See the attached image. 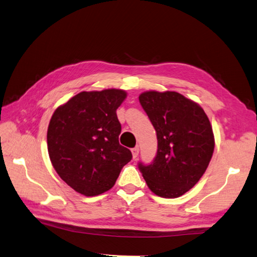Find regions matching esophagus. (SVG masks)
I'll list each match as a JSON object with an SVG mask.
<instances>
[{"label": "esophagus", "mask_w": 257, "mask_h": 257, "mask_svg": "<svg viewBox=\"0 0 257 257\" xmlns=\"http://www.w3.org/2000/svg\"><path fill=\"white\" fill-rule=\"evenodd\" d=\"M132 152H133V157L136 159L139 155V147H135V148L132 149Z\"/></svg>", "instance_id": "esophagus-1"}]
</instances>
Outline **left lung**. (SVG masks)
Segmentation results:
<instances>
[{
    "label": "left lung",
    "instance_id": "1",
    "mask_svg": "<svg viewBox=\"0 0 257 257\" xmlns=\"http://www.w3.org/2000/svg\"><path fill=\"white\" fill-rule=\"evenodd\" d=\"M139 101L157 133L158 150L151 165L139 163L155 194L174 199L203 176L214 151L212 125L199 103L177 91H145Z\"/></svg>",
    "mask_w": 257,
    "mask_h": 257
}]
</instances>
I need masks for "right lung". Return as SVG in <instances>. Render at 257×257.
Here are the masks:
<instances>
[{
	"instance_id": "add662e5",
	"label": "right lung",
	"mask_w": 257,
	"mask_h": 257,
	"mask_svg": "<svg viewBox=\"0 0 257 257\" xmlns=\"http://www.w3.org/2000/svg\"><path fill=\"white\" fill-rule=\"evenodd\" d=\"M127 97L122 89L81 91L59 106L47 129L52 165L63 181L86 196L110 190L132 151L119 144L117 109Z\"/></svg>"
}]
</instances>
